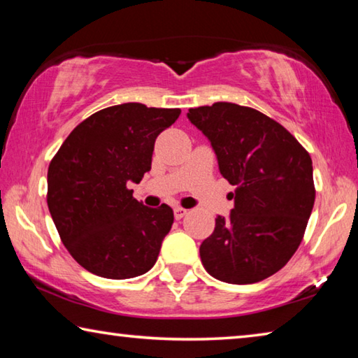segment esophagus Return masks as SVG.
<instances>
[{
	"instance_id": "obj_1",
	"label": "esophagus",
	"mask_w": 358,
	"mask_h": 358,
	"mask_svg": "<svg viewBox=\"0 0 358 358\" xmlns=\"http://www.w3.org/2000/svg\"><path fill=\"white\" fill-rule=\"evenodd\" d=\"M186 213H187V210L186 208H181V207H175V210H173L175 220H181V217H183Z\"/></svg>"
}]
</instances>
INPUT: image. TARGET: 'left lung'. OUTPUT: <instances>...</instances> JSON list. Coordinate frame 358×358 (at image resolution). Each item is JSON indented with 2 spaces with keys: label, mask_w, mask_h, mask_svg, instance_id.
Wrapping results in <instances>:
<instances>
[{
  "label": "left lung",
  "mask_w": 358,
  "mask_h": 358,
  "mask_svg": "<svg viewBox=\"0 0 358 358\" xmlns=\"http://www.w3.org/2000/svg\"><path fill=\"white\" fill-rule=\"evenodd\" d=\"M187 118L215 150L235 186L229 217L217 216L201 245L208 273L229 284L275 275L300 246L316 189L313 161L290 132L266 115L232 102L189 108Z\"/></svg>",
  "instance_id": "1"
}]
</instances>
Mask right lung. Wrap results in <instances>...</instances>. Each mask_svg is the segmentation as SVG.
<instances>
[{"label": "right lung", "instance_id": "1", "mask_svg": "<svg viewBox=\"0 0 358 358\" xmlns=\"http://www.w3.org/2000/svg\"><path fill=\"white\" fill-rule=\"evenodd\" d=\"M180 113L138 102L102 108L71 132L52 159L48 210L63 245L90 273L128 280L156 264L173 210L145 207L128 183H141L156 137Z\"/></svg>", "mask_w": 358, "mask_h": 358}]
</instances>
